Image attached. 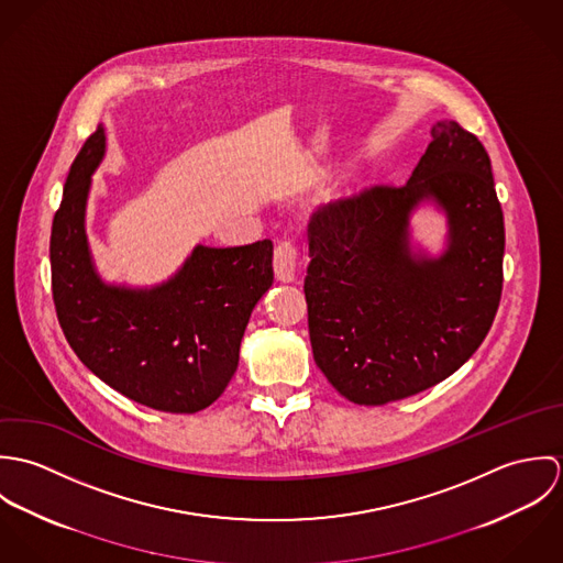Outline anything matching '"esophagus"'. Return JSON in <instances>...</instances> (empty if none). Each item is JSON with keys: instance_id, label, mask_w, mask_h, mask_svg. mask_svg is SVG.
<instances>
[{"instance_id": "1", "label": "esophagus", "mask_w": 563, "mask_h": 563, "mask_svg": "<svg viewBox=\"0 0 563 563\" xmlns=\"http://www.w3.org/2000/svg\"><path fill=\"white\" fill-rule=\"evenodd\" d=\"M297 266H299V249L292 242H279L273 255V271L277 282H284V284L295 282Z\"/></svg>"}]
</instances>
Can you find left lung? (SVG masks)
Wrapping results in <instances>:
<instances>
[{
  "label": "left lung",
  "mask_w": 563,
  "mask_h": 563,
  "mask_svg": "<svg viewBox=\"0 0 563 563\" xmlns=\"http://www.w3.org/2000/svg\"><path fill=\"white\" fill-rule=\"evenodd\" d=\"M422 202L448 219L440 256L410 244ZM503 253L489 156L460 123L438 121L402 186H375L310 221L303 290L327 382L349 401L384 405L453 375L496 317Z\"/></svg>",
  "instance_id": "left-lung-1"
}]
</instances>
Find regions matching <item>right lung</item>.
Wrapping results in <instances>:
<instances>
[{
	"label": "right lung",
	"mask_w": 563,
	"mask_h": 563,
	"mask_svg": "<svg viewBox=\"0 0 563 563\" xmlns=\"http://www.w3.org/2000/svg\"><path fill=\"white\" fill-rule=\"evenodd\" d=\"M106 156L99 125L65 181L52 223V292L58 322L81 364L132 401L195 413L217 401L239 368L255 303L273 284V242L197 244L166 282L108 284L86 236L92 173Z\"/></svg>",
	"instance_id": "1"
}]
</instances>
